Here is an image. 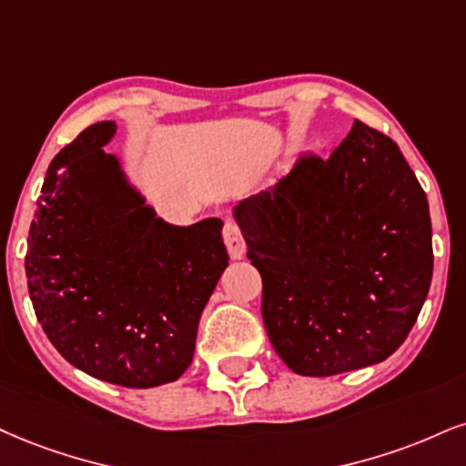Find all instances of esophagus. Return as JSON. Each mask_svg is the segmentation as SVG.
Here are the masks:
<instances>
[{"mask_svg": "<svg viewBox=\"0 0 466 466\" xmlns=\"http://www.w3.org/2000/svg\"><path fill=\"white\" fill-rule=\"evenodd\" d=\"M222 238H224V244H227L231 259H242L246 244H244V235H242V231H239L238 222H235V220L224 222Z\"/></svg>", "mask_w": 466, "mask_h": 466, "instance_id": "1", "label": "esophagus"}]
</instances>
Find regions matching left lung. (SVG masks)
Masks as SVG:
<instances>
[{
  "label": "left lung",
  "instance_id": "obj_1",
  "mask_svg": "<svg viewBox=\"0 0 466 466\" xmlns=\"http://www.w3.org/2000/svg\"><path fill=\"white\" fill-rule=\"evenodd\" d=\"M263 280L261 315L300 376L380 363L415 326L432 280V224L389 136L354 120L329 159L302 155L235 207Z\"/></svg>",
  "mask_w": 466,
  "mask_h": 466
}]
</instances>
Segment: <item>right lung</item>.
Returning <instances> with one entry per match:
<instances>
[{
	"instance_id": "right-lung-1",
	"label": "right lung",
	"mask_w": 466,
	"mask_h": 466,
	"mask_svg": "<svg viewBox=\"0 0 466 466\" xmlns=\"http://www.w3.org/2000/svg\"><path fill=\"white\" fill-rule=\"evenodd\" d=\"M114 134V120L90 125L49 164L27 238V289L68 363L148 389L192 363L228 252L220 218L175 227L145 205L103 151Z\"/></svg>"
}]
</instances>
